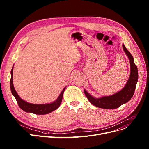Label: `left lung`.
I'll return each instance as SVG.
<instances>
[{"instance_id":"1","label":"left lung","mask_w":149,"mask_h":149,"mask_svg":"<svg viewBox=\"0 0 149 149\" xmlns=\"http://www.w3.org/2000/svg\"><path fill=\"white\" fill-rule=\"evenodd\" d=\"M123 50L129 59L130 65V74L126 84L119 92L115 94L110 96H105L99 98L93 97L91 95L84 90L86 96L87 97L89 102L96 107L106 109H113L118 108L123 104L126 103L132 98L134 94L136 84L138 79V68L134 63V57L132 54L126 49L124 45H123Z\"/></svg>"}]
</instances>
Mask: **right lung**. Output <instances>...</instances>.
Instances as JSON below:
<instances>
[{"label":"right lung","mask_w":149,"mask_h":149,"mask_svg":"<svg viewBox=\"0 0 149 149\" xmlns=\"http://www.w3.org/2000/svg\"><path fill=\"white\" fill-rule=\"evenodd\" d=\"M13 67L11 71V80H10V88L11 91L13 95L15 97L16 100L17 102L19 104V106L22 109L23 111L28 112V113H33L36 115H45L48 114L52 111L56 110L58 109L61 103L64 91L66 87H65L63 91H61L60 95L58 98L53 103H48V104H31L26 102V101L22 100L19 95L17 94V92L15 91L14 85H13Z\"/></svg>","instance_id":"1"}]
</instances>
